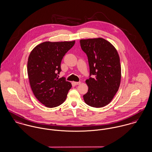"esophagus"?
I'll list each match as a JSON object with an SVG mask.
<instances>
[{
  "label": "esophagus",
  "mask_w": 152,
  "mask_h": 152,
  "mask_svg": "<svg viewBox=\"0 0 152 152\" xmlns=\"http://www.w3.org/2000/svg\"><path fill=\"white\" fill-rule=\"evenodd\" d=\"M80 83H81V82H74V84H75V85H79V84H80Z\"/></svg>",
  "instance_id": "1"
}]
</instances>
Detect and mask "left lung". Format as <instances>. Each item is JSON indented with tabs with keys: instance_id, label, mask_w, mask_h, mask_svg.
<instances>
[{
	"instance_id": "8db88e82",
	"label": "left lung",
	"mask_w": 152,
	"mask_h": 152,
	"mask_svg": "<svg viewBox=\"0 0 152 152\" xmlns=\"http://www.w3.org/2000/svg\"><path fill=\"white\" fill-rule=\"evenodd\" d=\"M80 43L90 67V77L86 80L88 90L83 95L84 101L91 107H104L111 102L120 84L118 54L115 47L103 38L82 39Z\"/></svg>"
}]
</instances>
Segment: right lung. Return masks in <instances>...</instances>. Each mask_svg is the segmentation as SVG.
I'll return each instance as SVG.
<instances>
[{"mask_svg": "<svg viewBox=\"0 0 152 152\" xmlns=\"http://www.w3.org/2000/svg\"><path fill=\"white\" fill-rule=\"evenodd\" d=\"M75 41L42 43L32 50L28 57L27 71L35 97L48 107L61 105L72 87L65 78H58L61 63Z\"/></svg>", "mask_w": 152, "mask_h": 152, "instance_id": "add662e5", "label": "right lung"}]
</instances>
